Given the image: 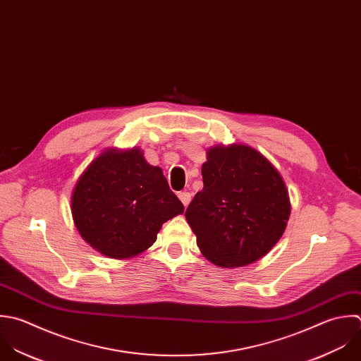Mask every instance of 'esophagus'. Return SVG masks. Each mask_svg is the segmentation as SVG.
<instances>
[{
  "instance_id": "1",
  "label": "esophagus",
  "mask_w": 361,
  "mask_h": 361,
  "mask_svg": "<svg viewBox=\"0 0 361 361\" xmlns=\"http://www.w3.org/2000/svg\"><path fill=\"white\" fill-rule=\"evenodd\" d=\"M178 198L184 204V207H187L191 201V194L188 191H181V192H178Z\"/></svg>"
}]
</instances>
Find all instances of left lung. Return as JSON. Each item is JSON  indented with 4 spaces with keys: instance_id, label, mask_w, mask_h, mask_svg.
I'll use <instances>...</instances> for the list:
<instances>
[{
    "instance_id": "8db88e82",
    "label": "left lung",
    "mask_w": 361,
    "mask_h": 361,
    "mask_svg": "<svg viewBox=\"0 0 361 361\" xmlns=\"http://www.w3.org/2000/svg\"><path fill=\"white\" fill-rule=\"evenodd\" d=\"M204 188L185 211L201 253L221 267L247 266L283 236L290 198L274 166L252 147L208 150Z\"/></svg>"
}]
</instances>
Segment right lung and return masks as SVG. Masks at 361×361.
Instances as JSON below:
<instances>
[{
    "label": "right lung",
    "mask_w": 361,
    "mask_h": 361,
    "mask_svg": "<svg viewBox=\"0 0 361 361\" xmlns=\"http://www.w3.org/2000/svg\"><path fill=\"white\" fill-rule=\"evenodd\" d=\"M183 212L161 169L147 164L137 149L102 153L80 177L71 197L80 235L112 259L145 252L161 225Z\"/></svg>",
    "instance_id": "add662e5"
}]
</instances>
